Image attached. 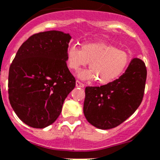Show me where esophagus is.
Listing matches in <instances>:
<instances>
[{
  "instance_id": "esophagus-1",
  "label": "esophagus",
  "mask_w": 160,
  "mask_h": 160,
  "mask_svg": "<svg viewBox=\"0 0 160 160\" xmlns=\"http://www.w3.org/2000/svg\"><path fill=\"white\" fill-rule=\"evenodd\" d=\"M76 85H77V87H79V88L84 87V84H83L82 82H80V80H77V81H76Z\"/></svg>"
}]
</instances>
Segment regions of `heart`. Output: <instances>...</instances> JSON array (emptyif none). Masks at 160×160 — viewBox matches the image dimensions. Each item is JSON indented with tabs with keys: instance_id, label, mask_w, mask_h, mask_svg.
Instances as JSON below:
<instances>
[{
	"instance_id": "heart-1",
	"label": "heart",
	"mask_w": 160,
	"mask_h": 160,
	"mask_svg": "<svg viewBox=\"0 0 160 160\" xmlns=\"http://www.w3.org/2000/svg\"><path fill=\"white\" fill-rule=\"evenodd\" d=\"M130 55L126 50L103 42H88L81 50L72 45L66 52V64L72 70L80 69L89 63L91 71L79 73L81 79H95L99 84H107L118 78L129 66Z\"/></svg>"
}]
</instances>
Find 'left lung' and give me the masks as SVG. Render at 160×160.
<instances>
[{"label":"left lung","instance_id":"8db88e82","mask_svg":"<svg viewBox=\"0 0 160 160\" xmlns=\"http://www.w3.org/2000/svg\"><path fill=\"white\" fill-rule=\"evenodd\" d=\"M146 78L144 62L133 58L118 79L100 87L86 88L83 114L88 122L101 129L121 125L141 105Z\"/></svg>","mask_w":160,"mask_h":160}]
</instances>
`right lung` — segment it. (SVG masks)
I'll return each instance as SVG.
<instances>
[{"label": "right lung", "instance_id": "right-lung-1", "mask_svg": "<svg viewBox=\"0 0 160 160\" xmlns=\"http://www.w3.org/2000/svg\"><path fill=\"white\" fill-rule=\"evenodd\" d=\"M71 36L58 31L28 38L16 53L8 73V98L19 118L32 128L53 124L67 95L76 86L66 64Z\"/></svg>", "mask_w": 160, "mask_h": 160}]
</instances>
